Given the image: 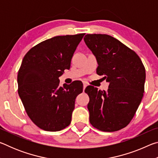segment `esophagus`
<instances>
[{
	"mask_svg": "<svg viewBox=\"0 0 158 158\" xmlns=\"http://www.w3.org/2000/svg\"><path fill=\"white\" fill-rule=\"evenodd\" d=\"M83 85H84V90L85 89V87L87 86V84H86V83H85V81L83 82Z\"/></svg>",
	"mask_w": 158,
	"mask_h": 158,
	"instance_id": "34e87169",
	"label": "esophagus"
}]
</instances>
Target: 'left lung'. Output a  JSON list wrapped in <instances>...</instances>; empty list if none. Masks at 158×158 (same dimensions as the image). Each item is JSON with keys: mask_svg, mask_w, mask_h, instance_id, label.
<instances>
[{"mask_svg": "<svg viewBox=\"0 0 158 158\" xmlns=\"http://www.w3.org/2000/svg\"><path fill=\"white\" fill-rule=\"evenodd\" d=\"M84 42L97 59V74L109 82L107 91L89 85L90 123L104 132H115L130 123L144 93L146 70L139 56L106 34H87Z\"/></svg>", "mask_w": 158, "mask_h": 158, "instance_id": "1", "label": "left lung"}]
</instances>
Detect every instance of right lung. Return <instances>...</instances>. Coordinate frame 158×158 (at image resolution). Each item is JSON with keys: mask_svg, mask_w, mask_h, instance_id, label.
<instances>
[{"mask_svg": "<svg viewBox=\"0 0 158 158\" xmlns=\"http://www.w3.org/2000/svg\"><path fill=\"white\" fill-rule=\"evenodd\" d=\"M85 33L56 36L26 53L17 75L18 93L28 117L42 130L56 132L70 124L80 81L60 86L59 77L70 68L71 59Z\"/></svg>", "mask_w": 158, "mask_h": 158, "instance_id": "add662e5", "label": "right lung"}]
</instances>
